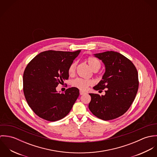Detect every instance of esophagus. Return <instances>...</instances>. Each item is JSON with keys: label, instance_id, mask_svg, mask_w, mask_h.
<instances>
[{"label": "esophagus", "instance_id": "1", "mask_svg": "<svg viewBox=\"0 0 157 157\" xmlns=\"http://www.w3.org/2000/svg\"><path fill=\"white\" fill-rule=\"evenodd\" d=\"M86 92H84V91H82V90H80V95H83V94H85Z\"/></svg>", "mask_w": 157, "mask_h": 157}]
</instances>
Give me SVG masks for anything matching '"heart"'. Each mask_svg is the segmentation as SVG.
<instances>
[{"instance_id":"heart-1","label":"heart","mask_w":157,"mask_h":157,"mask_svg":"<svg viewBox=\"0 0 157 157\" xmlns=\"http://www.w3.org/2000/svg\"><path fill=\"white\" fill-rule=\"evenodd\" d=\"M90 68L93 71H97L101 67V62L97 58L94 57H89L86 59ZM77 65L76 62H73L69 66L68 69V74L69 75H72L75 71V67ZM94 84V81L92 80H86L81 78H77L72 81L71 85L73 87H75L78 90H85L87 88L92 86Z\"/></svg>"}]
</instances>
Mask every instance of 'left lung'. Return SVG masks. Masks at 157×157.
<instances>
[{"label": "left lung", "mask_w": 157, "mask_h": 157, "mask_svg": "<svg viewBox=\"0 0 157 157\" xmlns=\"http://www.w3.org/2000/svg\"><path fill=\"white\" fill-rule=\"evenodd\" d=\"M105 66L102 80L93 88L106 89L105 95L90 94L89 109L103 120L117 118L126 112L138 89V72L133 63L119 52L106 51L94 54Z\"/></svg>", "instance_id": "left-lung-1"}]
</instances>
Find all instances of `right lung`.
I'll list each match as a JSON object with an SVG mask.
<instances>
[{
    "mask_svg": "<svg viewBox=\"0 0 157 157\" xmlns=\"http://www.w3.org/2000/svg\"><path fill=\"white\" fill-rule=\"evenodd\" d=\"M80 52V50L46 51L27 65L23 76V93L29 106L39 117L55 121L64 118L71 110L79 90L72 87L60 94L56 87L68 79L69 67Z\"/></svg>",
    "mask_w": 157,
    "mask_h": 157,
    "instance_id": "right-lung-1",
    "label": "right lung"
}]
</instances>
